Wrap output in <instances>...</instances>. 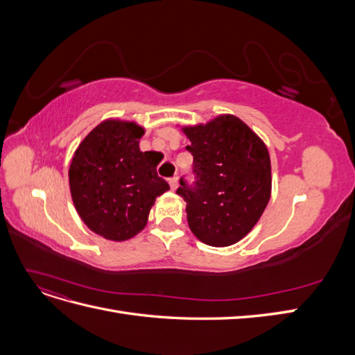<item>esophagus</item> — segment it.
Here are the masks:
<instances>
[{
    "label": "esophagus",
    "mask_w": 355,
    "mask_h": 355,
    "mask_svg": "<svg viewBox=\"0 0 355 355\" xmlns=\"http://www.w3.org/2000/svg\"><path fill=\"white\" fill-rule=\"evenodd\" d=\"M168 184H170V188H171V189L176 191V189H178V185H179V180H178V178L175 176V178H171V179L168 180Z\"/></svg>",
    "instance_id": "esophagus-1"
}]
</instances>
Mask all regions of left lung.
<instances>
[{
	"label": "left lung",
	"mask_w": 355,
	"mask_h": 355,
	"mask_svg": "<svg viewBox=\"0 0 355 355\" xmlns=\"http://www.w3.org/2000/svg\"><path fill=\"white\" fill-rule=\"evenodd\" d=\"M191 141L194 185L180 179L188 225L204 244L227 247L244 239L271 197V159L262 139L239 116L225 114L182 128Z\"/></svg>",
	"instance_id": "8db88e82"
}]
</instances>
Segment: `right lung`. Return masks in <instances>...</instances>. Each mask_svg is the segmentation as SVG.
<instances>
[{
    "instance_id": "1",
    "label": "right lung",
    "mask_w": 355,
    "mask_h": 355,
    "mask_svg": "<svg viewBox=\"0 0 355 355\" xmlns=\"http://www.w3.org/2000/svg\"><path fill=\"white\" fill-rule=\"evenodd\" d=\"M144 127L105 120L83 139L69 166V188L81 220L101 237L125 241L141 232L155 198L170 189L154 153H142Z\"/></svg>"
}]
</instances>
